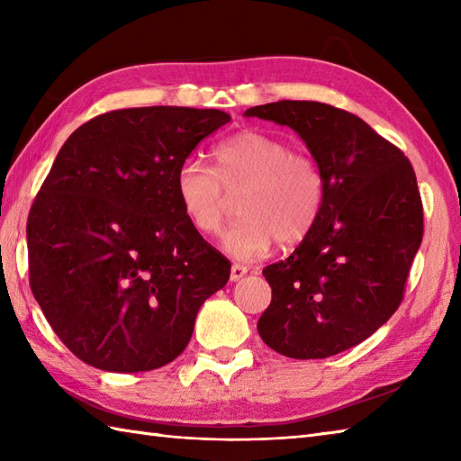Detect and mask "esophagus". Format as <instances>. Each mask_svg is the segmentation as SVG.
I'll use <instances>...</instances> for the list:
<instances>
[{"label":"esophagus","instance_id":"esophagus-1","mask_svg":"<svg viewBox=\"0 0 461 461\" xmlns=\"http://www.w3.org/2000/svg\"><path fill=\"white\" fill-rule=\"evenodd\" d=\"M249 269L248 266H243V263H233L231 266V273H230V279L231 281H240L243 276H246Z\"/></svg>","mask_w":461,"mask_h":461}]
</instances>
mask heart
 Wrapping results in <instances>:
<instances>
[{"instance_id":"heart-1","label":"heart","mask_w":461,"mask_h":461,"mask_svg":"<svg viewBox=\"0 0 461 461\" xmlns=\"http://www.w3.org/2000/svg\"><path fill=\"white\" fill-rule=\"evenodd\" d=\"M215 166L188 158L174 188L182 212L202 236H213L238 198L240 220L223 233L233 258L253 259L273 241L283 248L305 241L325 203V174L311 154L261 131H241L213 149Z\"/></svg>"}]
</instances>
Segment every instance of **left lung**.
<instances>
[{
  "label": "left lung",
  "instance_id": "left-lung-1",
  "mask_svg": "<svg viewBox=\"0 0 461 461\" xmlns=\"http://www.w3.org/2000/svg\"><path fill=\"white\" fill-rule=\"evenodd\" d=\"M246 116L295 131L325 174L315 230L263 276L271 303L258 330L289 358H327L394 315L424 236L412 164L357 114L315 101L251 106Z\"/></svg>",
  "mask_w": 461,
  "mask_h": 461
}]
</instances>
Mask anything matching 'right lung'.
Listing matches in <instances>:
<instances>
[{"instance_id":"right-lung-1","label":"right lung","mask_w":461,"mask_h":461,"mask_svg":"<svg viewBox=\"0 0 461 461\" xmlns=\"http://www.w3.org/2000/svg\"><path fill=\"white\" fill-rule=\"evenodd\" d=\"M230 121L215 109H119L59 150L27 218L29 285L86 365H168L188 347L202 303L228 283L231 263L185 220L174 180Z\"/></svg>"}]
</instances>
